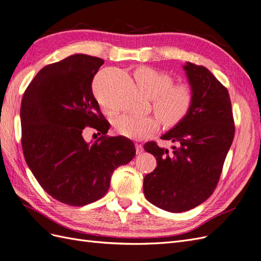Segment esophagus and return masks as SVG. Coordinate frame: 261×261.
<instances>
[{"label":"esophagus","instance_id":"obj_1","mask_svg":"<svg viewBox=\"0 0 261 261\" xmlns=\"http://www.w3.org/2000/svg\"><path fill=\"white\" fill-rule=\"evenodd\" d=\"M136 148H137V154H141L144 152V148H143V145L142 144H136Z\"/></svg>","mask_w":261,"mask_h":261}]
</instances>
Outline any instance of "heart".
I'll return each instance as SVG.
<instances>
[{
	"label": "heart",
	"mask_w": 261,
	"mask_h": 261,
	"mask_svg": "<svg viewBox=\"0 0 261 261\" xmlns=\"http://www.w3.org/2000/svg\"><path fill=\"white\" fill-rule=\"evenodd\" d=\"M134 79L143 94L152 98L154 112L167 127H174L187 118L193 104V91L187 83L173 85L167 72L142 66L134 71ZM103 105L104 102L99 99ZM159 128V120L153 115H125L117 119V133L132 140L145 139Z\"/></svg>",
	"instance_id": "b5f03b06"
}]
</instances>
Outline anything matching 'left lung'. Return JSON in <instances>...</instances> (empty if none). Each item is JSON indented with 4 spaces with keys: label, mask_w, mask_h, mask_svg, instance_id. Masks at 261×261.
I'll return each instance as SVG.
<instances>
[{
    "label": "left lung",
    "mask_w": 261,
    "mask_h": 261,
    "mask_svg": "<svg viewBox=\"0 0 261 261\" xmlns=\"http://www.w3.org/2000/svg\"><path fill=\"white\" fill-rule=\"evenodd\" d=\"M193 104L188 117L168 131L172 150L154 141L144 144L157 167L143 181L144 195L166 212L182 213L200 205L213 194L234 138V119L229 92L206 67L184 65Z\"/></svg>",
    "instance_id": "obj_1"
}]
</instances>
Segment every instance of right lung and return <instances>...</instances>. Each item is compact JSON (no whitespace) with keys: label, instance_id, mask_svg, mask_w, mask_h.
Instances as JSON below:
<instances>
[{"label":"right lung","instance_id":"1","mask_svg":"<svg viewBox=\"0 0 261 261\" xmlns=\"http://www.w3.org/2000/svg\"><path fill=\"white\" fill-rule=\"evenodd\" d=\"M102 58L74 54L43 67L21 100V146L24 159L48 195L69 206L102 198L114 170L132 161L136 147L124 137H108L92 81ZM86 126L102 134L92 145Z\"/></svg>","mask_w":261,"mask_h":261}]
</instances>
